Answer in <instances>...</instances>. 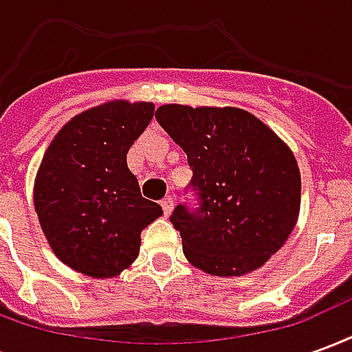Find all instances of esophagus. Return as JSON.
I'll return each mask as SVG.
<instances>
[{"instance_id": "esophagus-1", "label": "esophagus", "mask_w": 352, "mask_h": 352, "mask_svg": "<svg viewBox=\"0 0 352 352\" xmlns=\"http://www.w3.org/2000/svg\"><path fill=\"white\" fill-rule=\"evenodd\" d=\"M160 206L162 209H164V214L168 217V214H171V211H173V198H171V196H166V198L160 201Z\"/></svg>"}]
</instances>
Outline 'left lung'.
<instances>
[{
    "label": "left lung",
    "mask_w": 352,
    "mask_h": 352,
    "mask_svg": "<svg viewBox=\"0 0 352 352\" xmlns=\"http://www.w3.org/2000/svg\"><path fill=\"white\" fill-rule=\"evenodd\" d=\"M156 120L188 156L199 209L169 221L194 267L217 277L258 270L292 234L302 177L290 146L249 111L168 103Z\"/></svg>",
    "instance_id": "obj_1"
}]
</instances>
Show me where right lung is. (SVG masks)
I'll use <instances>...</instances> for the list:
<instances>
[{
    "instance_id": "add662e5",
    "label": "right lung",
    "mask_w": 352,
    "mask_h": 352,
    "mask_svg": "<svg viewBox=\"0 0 352 352\" xmlns=\"http://www.w3.org/2000/svg\"><path fill=\"white\" fill-rule=\"evenodd\" d=\"M153 115L151 101L101 103L64 124L43 154L35 213L52 252L75 272L120 275L139 256L143 228L164 214L126 164Z\"/></svg>"
}]
</instances>
